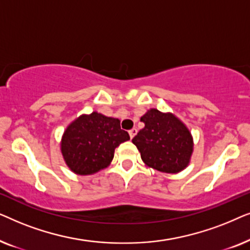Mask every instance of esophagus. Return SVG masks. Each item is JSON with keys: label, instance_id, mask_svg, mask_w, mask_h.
Here are the masks:
<instances>
[{"label": "esophagus", "instance_id": "1", "mask_svg": "<svg viewBox=\"0 0 250 250\" xmlns=\"http://www.w3.org/2000/svg\"><path fill=\"white\" fill-rule=\"evenodd\" d=\"M136 133H138V129H136V128H132V129H129V131H128L129 138H131V139L134 138V136L136 135Z\"/></svg>", "mask_w": 250, "mask_h": 250}]
</instances>
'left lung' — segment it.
Returning <instances> with one entry per match:
<instances>
[{"label":"left lung","mask_w":250,"mask_h":250,"mask_svg":"<svg viewBox=\"0 0 250 250\" xmlns=\"http://www.w3.org/2000/svg\"><path fill=\"white\" fill-rule=\"evenodd\" d=\"M145 127L132 139L146 165L159 172L177 173L186 168L193 150L187 126L172 114L150 109L141 117Z\"/></svg>","instance_id":"8db88e82"}]
</instances>
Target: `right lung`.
Segmentation results:
<instances>
[{
    "mask_svg": "<svg viewBox=\"0 0 250 250\" xmlns=\"http://www.w3.org/2000/svg\"><path fill=\"white\" fill-rule=\"evenodd\" d=\"M129 140L119 119L92 112L68 126L61 141V152L68 167L78 175H90L107 167L114 151Z\"/></svg>",
    "mask_w": 250,
    "mask_h": 250,
    "instance_id": "right-lung-1",
    "label": "right lung"
}]
</instances>
